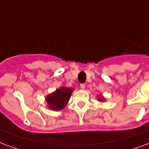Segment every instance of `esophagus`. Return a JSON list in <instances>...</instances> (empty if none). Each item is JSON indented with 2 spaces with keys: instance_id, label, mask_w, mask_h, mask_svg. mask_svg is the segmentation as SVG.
I'll return each mask as SVG.
<instances>
[{
  "instance_id": "esophagus-1",
  "label": "esophagus",
  "mask_w": 149,
  "mask_h": 149,
  "mask_svg": "<svg viewBox=\"0 0 149 149\" xmlns=\"http://www.w3.org/2000/svg\"><path fill=\"white\" fill-rule=\"evenodd\" d=\"M80 87H81L82 89H84V88H85V84H80Z\"/></svg>"
}]
</instances>
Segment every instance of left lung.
<instances>
[{
  "label": "left lung",
  "mask_w": 149,
  "mask_h": 149,
  "mask_svg": "<svg viewBox=\"0 0 149 149\" xmlns=\"http://www.w3.org/2000/svg\"><path fill=\"white\" fill-rule=\"evenodd\" d=\"M102 99H103L102 97V98H101V97H98V100H99V101H102Z\"/></svg>",
  "instance_id": "1"
}]
</instances>
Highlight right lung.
<instances>
[{
    "instance_id": "1",
    "label": "right lung",
    "mask_w": 149,
    "mask_h": 149,
    "mask_svg": "<svg viewBox=\"0 0 149 149\" xmlns=\"http://www.w3.org/2000/svg\"><path fill=\"white\" fill-rule=\"evenodd\" d=\"M72 90L68 87H61L54 93L46 97L48 107L54 110H60L67 105L68 101L72 95Z\"/></svg>"
}]
</instances>
